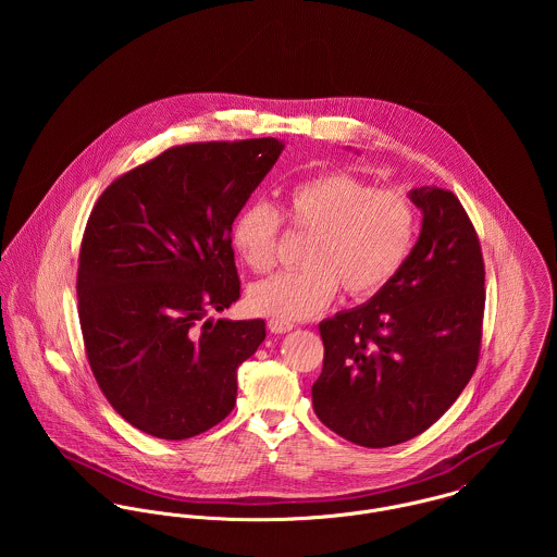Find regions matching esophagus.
Masks as SVG:
<instances>
[{"label":"esophagus","instance_id":"1","mask_svg":"<svg viewBox=\"0 0 557 557\" xmlns=\"http://www.w3.org/2000/svg\"><path fill=\"white\" fill-rule=\"evenodd\" d=\"M268 330L274 332V334H285V332L294 330V323H289V321H278V319H270V321H268Z\"/></svg>","mask_w":557,"mask_h":557}]
</instances>
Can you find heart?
<instances>
[{"label": "heart", "mask_w": 557, "mask_h": 557, "mask_svg": "<svg viewBox=\"0 0 557 557\" xmlns=\"http://www.w3.org/2000/svg\"><path fill=\"white\" fill-rule=\"evenodd\" d=\"M289 225L313 239L305 270L259 281L248 292L255 313L298 321L321 313L343 287L349 298H371L393 283L407 261L418 212L403 188H377L349 171H325L294 186L283 210ZM283 214L268 201L246 206L234 225L232 244L257 274L278 259Z\"/></svg>", "instance_id": "b5f03b06"}]
</instances>
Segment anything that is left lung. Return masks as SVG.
I'll use <instances>...</instances> for the list:
<instances>
[{
	"label": "left lung",
	"mask_w": 557,
	"mask_h": 557,
	"mask_svg": "<svg viewBox=\"0 0 557 557\" xmlns=\"http://www.w3.org/2000/svg\"><path fill=\"white\" fill-rule=\"evenodd\" d=\"M422 232L388 287L367 305L323 319L319 420L341 437L386 448L407 442L463 393L480 358L484 261L455 193L420 186Z\"/></svg>",
	"instance_id": "left-lung-1"
}]
</instances>
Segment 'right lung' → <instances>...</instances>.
<instances>
[{
	"label": "right lung",
	"instance_id": "add662e5",
	"mask_svg": "<svg viewBox=\"0 0 557 557\" xmlns=\"http://www.w3.org/2000/svg\"><path fill=\"white\" fill-rule=\"evenodd\" d=\"M281 152L272 137L173 146L91 208L77 270L85 356L113 409L148 435L195 437L236 405L265 321L208 315L239 298L232 225Z\"/></svg>",
	"mask_w": 557,
	"mask_h": 557
}]
</instances>
